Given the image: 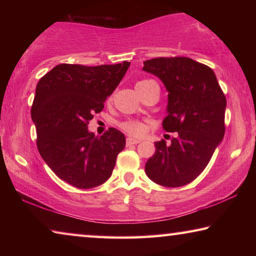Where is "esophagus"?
<instances>
[{
  "label": "esophagus",
  "mask_w": 256,
  "mask_h": 256,
  "mask_svg": "<svg viewBox=\"0 0 256 256\" xmlns=\"http://www.w3.org/2000/svg\"><path fill=\"white\" fill-rule=\"evenodd\" d=\"M140 140H136V138H126V144L128 146H132V144H140Z\"/></svg>",
  "instance_id": "34e87169"
}]
</instances>
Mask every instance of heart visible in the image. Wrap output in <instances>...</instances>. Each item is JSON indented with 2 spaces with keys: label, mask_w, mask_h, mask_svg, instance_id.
Masks as SVG:
<instances>
[{
  "label": "heart",
  "mask_w": 256,
  "mask_h": 256,
  "mask_svg": "<svg viewBox=\"0 0 256 256\" xmlns=\"http://www.w3.org/2000/svg\"><path fill=\"white\" fill-rule=\"evenodd\" d=\"M151 82H154L152 80H141L138 81L136 84V88H141L148 84H151ZM120 128L123 130L124 132H126L128 134L132 136H142L146 132V125L142 122H138V120H124L120 124Z\"/></svg>",
  "instance_id": "1"
}]
</instances>
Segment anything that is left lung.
I'll return each mask as SVG.
<instances>
[{"instance_id":"left-lung-1","label":"left lung","mask_w":256,"mask_h":256,"mask_svg":"<svg viewBox=\"0 0 256 256\" xmlns=\"http://www.w3.org/2000/svg\"><path fill=\"white\" fill-rule=\"evenodd\" d=\"M168 92L166 132H177L172 144L154 142L156 152L146 164L149 178L166 188L190 183L204 170L224 136L226 97L212 68L184 56L144 62Z\"/></svg>"}]
</instances>
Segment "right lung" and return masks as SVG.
Here are the masks:
<instances>
[{
    "label": "right lung",
    "mask_w": 256,
    "mask_h": 256,
    "mask_svg": "<svg viewBox=\"0 0 256 256\" xmlns=\"http://www.w3.org/2000/svg\"><path fill=\"white\" fill-rule=\"evenodd\" d=\"M130 62L84 66L58 64L38 81L32 106L37 148L56 176L78 188H92L110 178L124 134L110 128L102 136L89 120L118 86Z\"/></svg>",
    "instance_id": "obj_1"
}]
</instances>
